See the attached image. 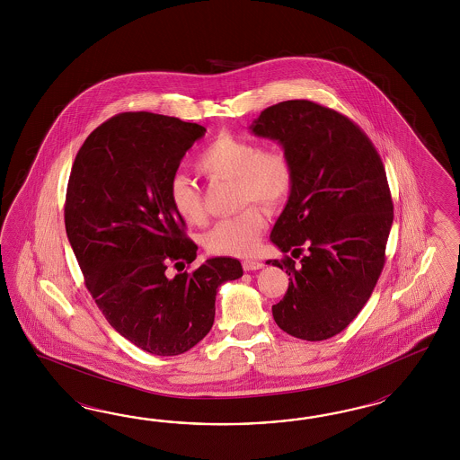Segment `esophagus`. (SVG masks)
Instances as JSON below:
<instances>
[{"label":"esophagus","instance_id":"34e87169","mask_svg":"<svg viewBox=\"0 0 460 460\" xmlns=\"http://www.w3.org/2000/svg\"><path fill=\"white\" fill-rule=\"evenodd\" d=\"M243 268H244V271H256V270L263 268V263L258 261V260H244Z\"/></svg>","mask_w":460,"mask_h":460}]
</instances>
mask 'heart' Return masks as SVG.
<instances>
[{
	"label": "heart",
	"instance_id": "obj_1",
	"mask_svg": "<svg viewBox=\"0 0 460 460\" xmlns=\"http://www.w3.org/2000/svg\"><path fill=\"white\" fill-rule=\"evenodd\" d=\"M197 168L212 181H234L237 206L248 204L236 216L216 224L204 236V246L214 254H250L266 227V208H279L292 194L295 172L288 155L279 148L260 150L250 139L219 135L199 154ZM170 200L181 217L190 224L206 221L200 192L183 173H175L168 185Z\"/></svg>",
	"mask_w": 460,
	"mask_h": 460
}]
</instances>
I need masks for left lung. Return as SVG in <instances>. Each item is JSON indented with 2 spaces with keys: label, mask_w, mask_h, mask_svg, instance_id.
I'll return each mask as SVG.
<instances>
[{
  "label": "left lung",
  "mask_w": 460,
  "mask_h": 460,
  "mask_svg": "<svg viewBox=\"0 0 460 460\" xmlns=\"http://www.w3.org/2000/svg\"><path fill=\"white\" fill-rule=\"evenodd\" d=\"M250 129L279 141L295 172L270 239L293 257L307 248L300 262L266 261L290 275L273 319L293 337L325 341L356 319L385 266L393 224L386 172L359 126L312 101L270 106Z\"/></svg>",
  "instance_id": "left-lung-1"
}]
</instances>
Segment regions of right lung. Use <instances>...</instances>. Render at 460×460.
I'll list each match as a JSON object with an SVG mask.
<instances>
[{
	"mask_svg": "<svg viewBox=\"0 0 460 460\" xmlns=\"http://www.w3.org/2000/svg\"><path fill=\"white\" fill-rule=\"evenodd\" d=\"M206 128L154 112H121L98 126L74 160L66 231L85 287L116 332L155 356H179L209 334L217 288L243 277L227 256L192 263L168 185Z\"/></svg>",
	"mask_w": 460,
	"mask_h": 460,
	"instance_id": "add662e5",
	"label": "right lung"
}]
</instances>
